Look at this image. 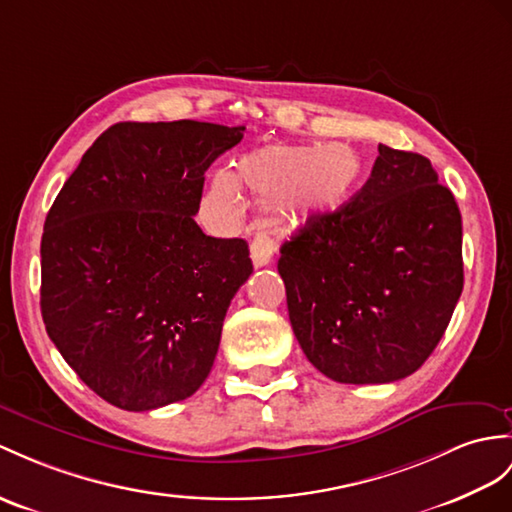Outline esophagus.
Here are the masks:
<instances>
[{"label":"esophagus","mask_w":512,"mask_h":512,"mask_svg":"<svg viewBox=\"0 0 512 512\" xmlns=\"http://www.w3.org/2000/svg\"><path fill=\"white\" fill-rule=\"evenodd\" d=\"M276 252V243H273L267 234H256L254 241L249 243V256H252L254 267H267Z\"/></svg>","instance_id":"obj_1"}]
</instances>
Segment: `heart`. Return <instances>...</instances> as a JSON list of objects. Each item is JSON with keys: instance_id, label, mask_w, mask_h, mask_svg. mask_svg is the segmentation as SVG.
Instances as JSON below:
<instances>
[{"instance_id": "heart-1", "label": "heart", "mask_w": 512, "mask_h": 512, "mask_svg": "<svg viewBox=\"0 0 512 512\" xmlns=\"http://www.w3.org/2000/svg\"><path fill=\"white\" fill-rule=\"evenodd\" d=\"M363 162L350 145L271 143L236 160L232 173H219L208 204L219 217L234 219L243 210L241 189L263 202L276 226H297L334 213L352 195Z\"/></svg>"}]
</instances>
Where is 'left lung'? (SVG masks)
<instances>
[{
  "label": "left lung",
  "instance_id": "8db88e82",
  "mask_svg": "<svg viewBox=\"0 0 512 512\" xmlns=\"http://www.w3.org/2000/svg\"><path fill=\"white\" fill-rule=\"evenodd\" d=\"M350 202L280 247L286 306L306 358L343 384L415 373L463 293V221L421 154L378 145Z\"/></svg>",
  "mask_w": 512,
  "mask_h": 512
}]
</instances>
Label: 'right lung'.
Returning a JSON list of instances; mask_svg holds the SVG:
<instances>
[{
    "instance_id": "1",
    "label": "right lung",
    "mask_w": 512,
    "mask_h": 512,
    "mask_svg": "<svg viewBox=\"0 0 512 512\" xmlns=\"http://www.w3.org/2000/svg\"><path fill=\"white\" fill-rule=\"evenodd\" d=\"M245 126L115 123L86 149L45 219L49 339L108 404L154 410L208 378L223 319L252 276L243 239L195 223L204 173Z\"/></svg>"
}]
</instances>
